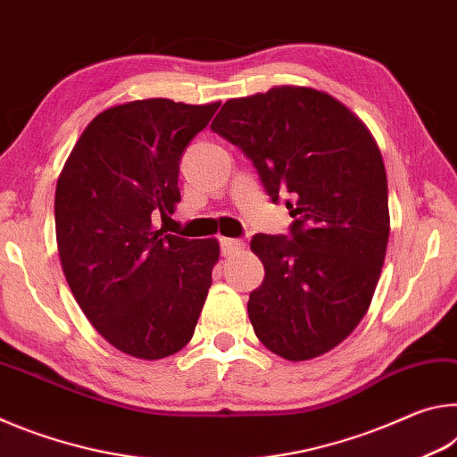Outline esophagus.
I'll return each mask as SVG.
<instances>
[{
    "instance_id": "obj_1",
    "label": "esophagus",
    "mask_w": 457,
    "mask_h": 457,
    "mask_svg": "<svg viewBox=\"0 0 457 457\" xmlns=\"http://www.w3.org/2000/svg\"><path fill=\"white\" fill-rule=\"evenodd\" d=\"M220 247H221V256H223V258H228V256H234V253H236L237 250H242V247H244V242H242V239L221 237Z\"/></svg>"
}]
</instances>
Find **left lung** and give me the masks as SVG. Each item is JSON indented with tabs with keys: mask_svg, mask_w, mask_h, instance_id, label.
I'll return each mask as SVG.
<instances>
[{
	"mask_svg": "<svg viewBox=\"0 0 457 457\" xmlns=\"http://www.w3.org/2000/svg\"><path fill=\"white\" fill-rule=\"evenodd\" d=\"M212 130L252 161L294 218L288 236L252 237L266 270L247 303L253 332L288 361L335 349L365 316L389 242L377 143L349 108L303 87L231 98Z\"/></svg>",
	"mask_w": 457,
	"mask_h": 457,
	"instance_id": "obj_1",
	"label": "left lung"
}]
</instances>
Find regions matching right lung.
<instances>
[{
    "label": "right lung",
    "mask_w": 457,
    "mask_h": 457,
    "mask_svg": "<svg viewBox=\"0 0 457 457\" xmlns=\"http://www.w3.org/2000/svg\"><path fill=\"white\" fill-rule=\"evenodd\" d=\"M218 108L167 98L112 106L84 129L62 169V270L92 327L130 357H169L195 332L220 245L165 234L153 218L181 201V157Z\"/></svg>",
    "instance_id": "add662e5"
}]
</instances>
